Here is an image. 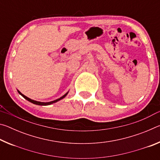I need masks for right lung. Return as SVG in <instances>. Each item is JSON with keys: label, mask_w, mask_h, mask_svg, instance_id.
<instances>
[{"label": "right lung", "mask_w": 160, "mask_h": 160, "mask_svg": "<svg viewBox=\"0 0 160 160\" xmlns=\"http://www.w3.org/2000/svg\"><path fill=\"white\" fill-rule=\"evenodd\" d=\"M18 93L20 94H21V95L22 96V97H24V98H25V99H26L27 100H28V101L30 102H32V103H33V104H34L40 105V106H46V105H50V104H53V103L57 102H58V101H59V100H61V99H63L64 97H66V96L67 95V94H68V92H67L66 94H64V95H63V97H60V98H59V99H57L54 100V101H52V102H41L34 101V100H33V99H31L28 98V97H26V96L24 95V94H22L20 91H18Z\"/></svg>", "instance_id": "1"}]
</instances>
